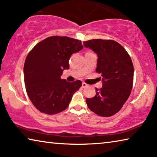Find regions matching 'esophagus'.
Wrapping results in <instances>:
<instances>
[{"mask_svg":"<svg viewBox=\"0 0 157 157\" xmlns=\"http://www.w3.org/2000/svg\"><path fill=\"white\" fill-rule=\"evenodd\" d=\"M88 87V85H87L86 83H82V88H87Z\"/></svg>","mask_w":157,"mask_h":157,"instance_id":"34e87169","label":"esophagus"}]
</instances>
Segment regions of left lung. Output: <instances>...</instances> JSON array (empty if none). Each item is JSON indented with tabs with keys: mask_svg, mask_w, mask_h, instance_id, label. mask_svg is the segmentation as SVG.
Wrapping results in <instances>:
<instances>
[{
	"mask_svg": "<svg viewBox=\"0 0 157 157\" xmlns=\"http://www.w3.org/2000/svg\"><path fill=\"white\" fill-rule=\"evenodd\" d=\"M86 48L97 53L96 72L101 74L102 88H96V95L86 101L91 111L102 117H110L122 109L132 92L133 65L124 47L110 40L83 42Z\"/></svg>",
	"mask_w": 157,
	"mask_h": 157,
	"instance_id": "8db88e82",
	"label": "left lung"
}]
</instances>
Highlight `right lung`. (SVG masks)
Instances as JSON below:
<instances>
[{"label": "right lung", "mask_w": 157, "mask_h": 157, "mask_svg": "<svg viewBox=\"0 0 157 157\" xmlns=\"http://www.w3.org/2000/svg\"><path fill=\"white\" fill-rule=\"evenodd\" d=\"M83 48L80 40L52 36L37 44L28 54L24 67L25 86L30 101L40 112L53 115L68 107L82 83H71L60 77L69 67L71 56Z\"/></svg>", "instance_id": "right-lung-1"}]
</instances>
